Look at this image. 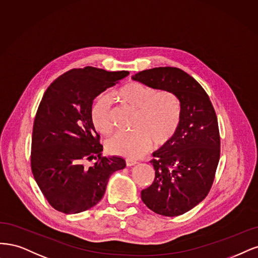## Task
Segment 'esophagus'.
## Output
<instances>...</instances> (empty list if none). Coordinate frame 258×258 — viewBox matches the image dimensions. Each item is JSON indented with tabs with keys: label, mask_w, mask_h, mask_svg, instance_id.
<instances>
[{
	"label": "esophagus",
	"mask_w": 258,
	"mask_h": 258,
	"mask_svg": "<svg viewBox=\"0 0 258 258\" xmlns=\"http://www.w3.org/2000/svg\"><path fill=\"white\" fill-rule=\"evenodd\" d=\"M137 164V162L136 161H133V160H130V159H127L126 160V166H134V165H136Z\"/></svg>",
	"instance_id": "34e87169"
}]
</instances>
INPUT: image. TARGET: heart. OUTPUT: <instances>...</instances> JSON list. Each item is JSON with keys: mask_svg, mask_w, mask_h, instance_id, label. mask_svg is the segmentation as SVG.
<instances>
[{"mask_svg": "<svg viewBox=\"0 0 258 258\" xmlns=\"http://www.w3.org/2000/svg\"><path fill=\"white\" fill-rule=\"evenodd\" d=\"M115 98L136 111L130 134H117L106 143L108 151L128 159H137L151 145L163 146L176 134L181 109L178 97L169 91H156L139 82H128L115 91ZM91 120L97 132L109 135L113 131L110 104L99 98L91 111Z\"/></svg>", "mask_w": 258, "mask_h": 258, "instance_id": "obj_1", "label": "heart"}]
</instances>
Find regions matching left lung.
<instances>
[{"instance_id": "8db88e82", "label": "left lung", "mask_w": 258, "mask_h": 258, "mask_svg": "<svg viewBox=\"0 0 258 258\" xmlns=\"http://www.w3.org/2000/svg\"><path fill=\"white\" fill-rule=\"evenodd\" d=\"M134 80L169 91L180 102L181 117L170 141L153 152V183L141 199L153 212L178 217L203 202L212 186L220 160L218 118L210 98L198 82L177 68L139 72Z\"/></svg>"}]
</instances>
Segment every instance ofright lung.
I'll list each match as a JSON object with an SVG mask.
<instances>
[{"label":"right lung","mask_w":258,"mask_h":258,"mask_svg":"<svg viewBox=\"0 0 258 258\" xmlns=\"http://www.w3.org/2000/svg\"><path fill=\"white\" fill-rule=\"evenodd\" d=\"M130 73L86 66L56 78L41 98L33 125L31 168L55 210L86 211L103 198L111 174L125 167L119 156H103L91 120L93 99ZM96 159L94 165L87 160Z\"/></svg>","instance_id":"add662e5"}]
</instances>
